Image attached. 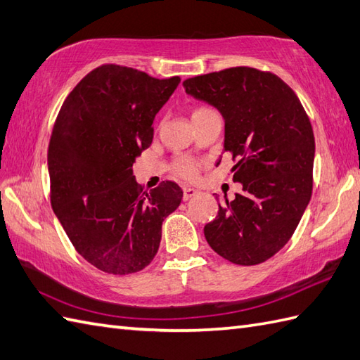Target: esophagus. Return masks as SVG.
<instances>
[{"instance_id": "obj_1", "label": "esophagus", "mask_w": 360, "mask_h": 360, "mask_svg": "<svg viewBox=\"0 0 360 360\" xmlns=\"http://www.w3.org/2000/svg\"><path fill=\"white\" fill-rule=\"evenodd\" d=\"M198 194V191L197 189H193V188H185L183 189V200H189V198H193V197H195Z\"/></svg>"}]
</instances>
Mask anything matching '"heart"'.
<instances>
[{
	"instance_id": "obj_1",
	"label": "heart",
	"mask_w": 360,
	"mask_h": 360,
	"mask_svg": "<svg viewBox=\"0 0 360 360\" xmlns=\"http://www.w3.org/2000/svg\"><path fill=\"white\" fill-rule=\"evenodd\" d=\"M211 110L212 109L205 108V106L195 108L194 112H193V118L200 117V115H203L206 112H211ZM175 171H177V174L180 175V177L188 179V180H193V179H195V175L198 172V165L194 162V160L180 158V160H177V163H175Z\"/></svg>"
}]
</instances>
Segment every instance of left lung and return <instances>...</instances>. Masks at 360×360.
I'll use <instances>...</instances> for the list:
<instances>
[{
	"label": "left lung",
	"instance_id": "left-lung-1",
	"mask_svg": "<svg viewBox=\"0 0 360 360\" xmlns=\"http://www.w3.org/2000/svg\"><path fill=\"white\" fill-rule=\"evenodd\" d=\"M183 86L220 110L223 150L243 188L219 205L205 226L206 242L236 265H259L288 243L309 203L316 150L309 118L291 87L271 72L229 68Z\"/></svg>",
	"mask_w": 360,
	"mask_h": 360
}]
</instances>
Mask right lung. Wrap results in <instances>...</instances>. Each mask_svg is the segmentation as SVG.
<instances>
[{
	"label": "right lung",
	"instance_id": "add662e5",
	"mask_svg": "<svg viewBox=\"0 0 360 360\" xmlns=\"http://www.w3.org/2000/svg\"><path fill=\"white\" fill-rule=\"evenodd\" d=\"M179 83L180 77L103 65L74 87L55 120L47 150L53 212L78 254L105 273L146 268L163 220L181 202L177 183L145 191L132 172Z\"/></svg>",
	"mask_w": 360,
	"mask_h": 360
}]
</instances>
